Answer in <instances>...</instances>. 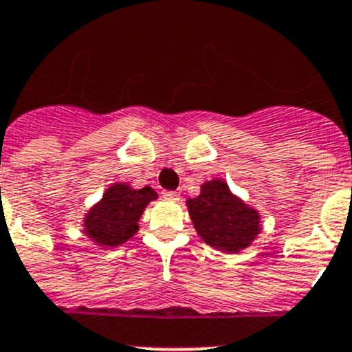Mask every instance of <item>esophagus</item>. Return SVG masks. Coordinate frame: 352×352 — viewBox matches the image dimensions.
<instances>
[{"mask_svg":"<svg viewBox=\"0 0 352 352\" xmlns=\"http://www.w3.org/2000/svg\"><path fill=\"white\" fill-rule=\"evenodd\" d=\"M163 198L175 201V200H179V198H180V193H179V191H163Z\"/></svg>","mask_w":352,"mask_h":352,"instance_id":"1","label":"esophagus"}]
</instances>
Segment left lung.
<instances>
[{
  "instance_id": "8db88e82",
  "label": "left lung",
  "mask_w": 352,
  "mask_h": 352,
  "mask_svg": "<svg viewBox=\"0 0 352 352\" xmlns=\"http://www.w3.org/2000/svg\"><path fill=\"white\" fill-rule=\"evenodd\" d=\"M186 206L201 241L219 252H243L262 232L258 210L232 193L223 179L204 182L200 195L188 198Z\"/></svg>"
}]
</instances>
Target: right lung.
<instances>
[{"label":"right lung","mask_w":352,"mask_h":352,"mask_svg":"<svg viewBox=\"0 0 352 352\" xmlns=\"http://www.w3.org/2000/svg\"><path fill=\"white\" fill-rule=\"evenodd\" d=\"M157 193L151 186L142 189L127 182H115L83 218V234L100 250L117 248L140 230V218Z\"/></svg>","instance_id":"1"}]
</instances>
